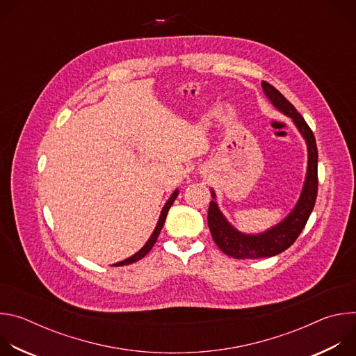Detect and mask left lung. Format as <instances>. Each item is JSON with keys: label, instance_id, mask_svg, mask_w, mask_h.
Masks as SVG:
<instances>
[{"label": "left lung", "instance_id": "8db88e82", "mask_svg": "<svg viewBox=\"0 0 356 356\" xmlns=\"http://www.w3.org/2000/svg\"><path fill=\"white\" fill-rule=\"evenodd\" d=\"M262 87L272 104L280 110L284 115L290 117L300 134L307 142L309 149V166L307 176L304 181L301 195L297 201L293 211L276 227L268 229L264 234L258 235H246L236 231L222 216L217 202L213 200L209 207V228L213 235L217 246L225 253V255L235 259H259L270 258L282 253L290 248L294 241L298 238L302 228L306 227L307 220L314 209L317 191H318V152L317 143L313 131L304 121V118L297 113L290 101L272 84L262 81ZM213 197L216 194L213 191Z\"/></svg>", "mask_w": 356, "mask_h": 356}]
</instances>
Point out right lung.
Masks as SVG:
<instances>
[{"label": "right lung", "mask_w": 356, "mask_h": 356, "mask_svg": "<svg viewBox=\"0 0 356 356\" xmlns=\"http://www.w3.org/2000/svg\"><path fill=\"white\" fill-rule=\"evenodd\" d=\"M177 194H179V190H175V191H173V194L170 195V198L168 200V202H166L165 207H163V210H162V214H161V217H159L158 225H156V228H155L154 234L150 235L149 241L145 243V246H143L140 250H138V252L135 253V255H132L131 258H128V259H125V261H122V262H118V264H115L114 266H124V265H131V264H134V262H136V261L142 259V258L146 255V253H147V252L152 249V246L155 245V242H156V239H158V236H159V234H161V231H162V228H163V224H165V221H166V216H168V211H169V209L172 207L173 201L176 200Z\"/></svg>", "instance_id": "1"}]
</instances>
